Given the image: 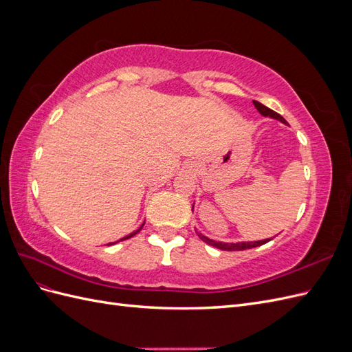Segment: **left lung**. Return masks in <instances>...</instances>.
Wrapping results in <instances>:
<instances>
[{"instance_id":"8db88e82","label":"left lung","mask_w":352,"mask_h":352,"mask_svg":"<svg viewBox=\"0 0 352 352\" xmlns=\"http://www.w3.org/2000/svg\"><path fill=\"white\" fill-rule=\"evenodd\" d=\"M255 109H257L263 116L265 117H272V119H278L280 120L282 123H286V120L283 119V117L276 113L273 110H270L269 107H265V105H263L261 102L258 101H252ZM198 233V232H197ZM198 236L204 241L206 243L211 245V247H216L219 250H223V251H242V250H250V248H255V247H260V245L263 243H267L270 239H264V241H254V242H236V243H226V242H217V241H212L204 235H201V233H198Z\"/></svg>"}]
</instances>
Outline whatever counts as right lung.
Listing matches in <instances>:
<instances>
[{
    "mask_svg": "<svg viewBox=\"0 0 352 352\" xmlns=\"http://www.w3.org/2000/svg\"><path fill=\"white\" fill-rule=\"evenodd\" d=\"M142 226H144V225H142ZM142 226H141V228H140V229H138V230H135V232H133V233H131V235H127V236H124V238H122V239H120V241H124V239H129V238H132V236H133V235H136V233H138V232H140V230H141V229H142Z\"/></svg>",
    "mask_w": 352,
    "mask_h": 352,
    "instance_id": "obj_1",
    "label": "right lung"
}]
</instances>
